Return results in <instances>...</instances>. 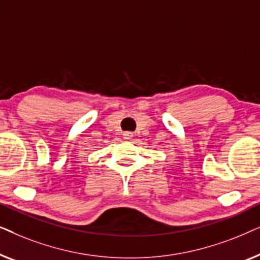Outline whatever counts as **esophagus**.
Wrapping results in <instances>:
<instances>
[{"label":"esophagus","mask_w":260,"mask_h":260,"mask_svg":"<svg viewBox=\"0 0 260 260\" xmlns=\"http://www.w3.org/2000/svg\"><path fill=\"white\" fill-rule=\"evenodd\" d=\"M123 136H124V140L129 141V140H131V138H133V134H131V133H124Z\"/></svg>","instance_id":"obj_1"}]
</instances>
